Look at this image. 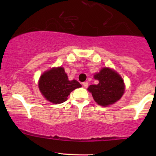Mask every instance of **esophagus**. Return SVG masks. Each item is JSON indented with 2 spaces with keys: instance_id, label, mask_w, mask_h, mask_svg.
Masks as SVG:
<instances>
[{
  "instance_id": "34e87169",
  "label": "esophagus",
  "mask_w": 156,
  "mask_h": 156,
  "mask_svg": "<svg viewBox=\"0 0 156 156\" xmlns=\"http://www.w3.org/2000/svg\"><path fill=\"white\" fill-rule=\"evenodd\" d=\"M83 86L85 87V88H87V87H88V82L87 81L83 82Z\"/></svg>"
}]
</instances>
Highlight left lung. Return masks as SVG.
Instances as JSON below:
<instances>
[{
	"label": "left lung",
	"mask_w": 156,
	"mask_h": 156,
	"mask_svg": "<svg viewBox=\"0 0 156 156\" xmlns=\"http://www.w3.org/2000/svg\"><path fill=\"white\" fill-rule=\"evenodd\" d=\"M94 78L99 83L90 85L88 90L98 104L106 106L120 99L125 91L124 82L115 71L104 67L94 75Z\"/></svg>",
	"instance_id": "obj_1"
}]
</instances>
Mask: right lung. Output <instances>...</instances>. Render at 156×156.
<instances>
[{
  "label": "right lung",
  "instance_id": "add662e5",
  "mask_svg": "<svg viewBox=\"0 0 156 156\" xmlns=\"http://www.w3.org/2000/svg\"><path fill=\"white\" fill-rule=\"evenodd\" d=\"M80 87L76 80H68L67 75L62 67L53 68L43 73L39 81V88L42 95L55 104L65 102L70 92Z\"/></svg>",
  "mask_w": 156,
  "mask_h": 156
}]
</instances>
